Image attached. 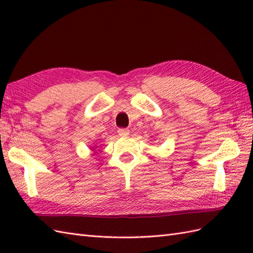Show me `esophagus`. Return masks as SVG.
<instances>
[{
  "instance_id": "esophagus-1",
  "label": "esophagus",
  "mask_w": 253,
  "mask_h": 253,
  "mask_svg": "<svg viewBox=\"0 0 253 253\" xmlns=\"http://www.w3.org/2000/svg\"><path fill=\"white\" fill-rule=\"evenodd\" d=\"M117 132L121 137H126V136L129 135V130L126 129V128H121V129H118Z\"/></svg>"
}]
</instances>
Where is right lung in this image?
Instances as JSON below:
<instances>
[{"label": "right lung", "instance_id": "add662e5", "mask_svg": "<svg viewBox=\"0 0 253 253\" xmlns=\"http://www.w3.org/2000/svg\"><path fill=\"white\" fill-rule=\"evenodd\" d=\"M95 148H96V147H95V146H94V147H92V149H91V150H92V151H93V150H94V149H95Z\"/></svg>", "mask_w": 253, "mask_h": 253}]
</instances>
